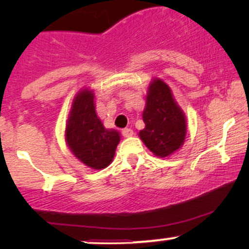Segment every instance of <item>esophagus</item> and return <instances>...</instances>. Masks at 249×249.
Returning a JSON list of instances; mask_svg holds the SVG:
<instances>
[{
	"label": "esophagus",
	"mask_w": 249,
	"mask_h": 249,
	"mask_svg": "<svg viewBox=\"0 0 249 249\" xmlns=\"http://www.w3.org/2000/svg\"><path fill=\"white\" fill-rule=\"evenodd\" d=\"M123 136L126 137V138H128V137H132L133 131L131 130V128H124V130H123Z\"/></svg>",
	"instance_id": "1"
}]
</instances>
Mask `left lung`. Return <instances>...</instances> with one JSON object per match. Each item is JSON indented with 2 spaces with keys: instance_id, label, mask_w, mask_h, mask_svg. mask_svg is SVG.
I'll return each instance as SVG.
<instances>
[{
  "instance_id": "left-lung-1",
  "label": "left lung",
  "mask_w": 249,
  "mask_h": 249,
  "mask_svg": "<svg viewBox=\"0 0 249 249\" xmlns=\"http://www.w3.org/2000/svg\"><path fill=\"white\" fill-rule=\"evenodd\" d=\"M142 111L145 127L139 137L154 156H170L182 146L186 137V117L164 81L154 78L147 89Z\"/></svg>"
}]
</instances>
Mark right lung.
Wrapping results in <instances>:
<instances>
[{
	"mask_svg": "<svg viewBox=\"0 0 249 249\" xmlns=\"http://www.w3.org/2000/svg\"><path fill=\"white\" fill-rule=\"evenodd\" d=\"M121 133L105 128L96 113L92 90L82 89L72 101L65 126V142L73 156L92 170L112 162Z\"/></svg>",
	"mask_w": 249,
	"mask_h": 249,
	"instance_id": "add662e5",
	"label": "right lung"
}]
</instances>
